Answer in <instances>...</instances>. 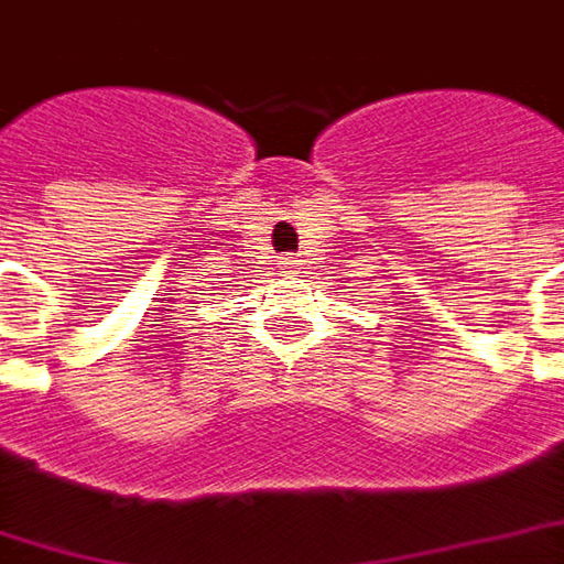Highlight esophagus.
<instances>
[{
	"label": "esophagus",
	"mask_w": 564,
	"mask_h": 564,
	"mask_svg": "<svg viewBox=\"0 0 564 564\" xmlns=\"http://www.w3.org/2000/svg\"><path fill=\"white\" fill-rule=\"evenodd\" d=\"M283 264H293V262H283Z\"/></svg>",
	"instance_id": "esophagus-1"
}]
</instances>
